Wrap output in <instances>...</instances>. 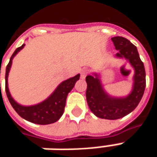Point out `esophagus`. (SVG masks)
Instances as JSON below:
<instances>
[{"label": "esophagus", "instance_id": "esophagus-1", "mask_svg": "<svg viewBox=\"0 0 157 157\" xmlns=\"http://www.w3.org/2000/svg\"><path fill=\"white\" fill-rule=\"evenodd\" d=\"M86 74H87V69H82L81 71V77L84 79L86 76Z\"/></svg>", "mask_w": 157, "mask_h": 157}]
</instances>
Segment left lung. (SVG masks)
<instances>
[{
  "mask_svg": "<svg viewBox=\"0 0 157 157\" xmlns=\"http://www.w3.org/2000/svg\"><path fill=\"white\" fill-rule=\"evenodd\" d=\"M112 41L118 50L116 58L124 59L134 69L133 88L126 97L116 98L108 94L103 88L100 75L97 73L86 77V101L97 117L114 120L124 117L138 106L145 88V71L144 64L140 58L137 48L131 42L123 37H113Z\"/></svg>",
  "mask_w": 157,
  "mask_h": 157,
  "instance_id": "1",
  "label": "left lung"
}]
</instances>
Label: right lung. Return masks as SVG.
<instances>
[{"mask_svg":"<svg viewBox=\"0 0 157 157\" xmlns=\"http://www.w3.org/2000/svg\"><path fill=\"white\" fill-rule=\"evenodd\" d=\"M25 44H23L16 49L10 59L8 65L6 69V92L8 100L12 108L22 118L28 121L37 124H49L59 120L62 114L64 113L65 107V101L68 93L71 91L75 82L80 78V74H77L71 78H69L62 82L56 87L51 95L46 98L44 101L39 102L38 104L31 106H23L19 104L13 99L9 92L8 88V75L12 67V59L16 55L21 49L23 48Z\"/></svg>","mask_w":157,"mask_h":157,"instance_id":"obj_1","label":"right lung"}]
</instances>
